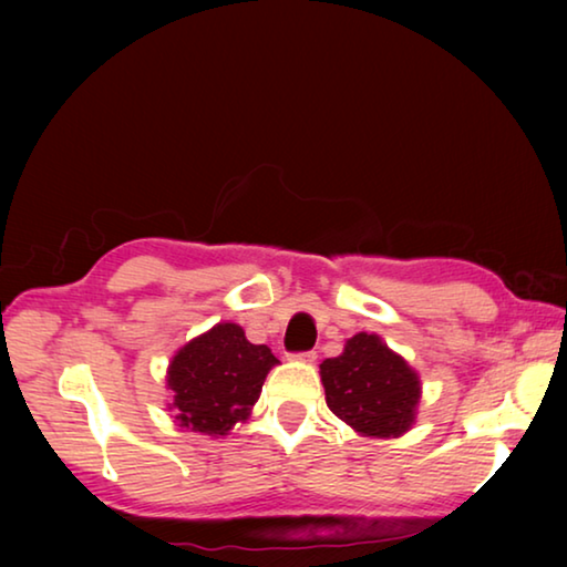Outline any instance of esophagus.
I'll use <instances>...</instances> for the list:
<instances>
[{
  "label": "esophagus",
  "instance_id": "1",
  "mask_svg": "<svg viewBox=\"0 0 567 567\" xmlns=\"http://www.w3.org/2000/svg\"><path fill=\"white\" fill-rule=\"evenodd\" d=\"M295 360H297V362H307V364H312L315 360H318V352H315V350H307V352L295 354Z\"/></svg>",
  "mask_w": 567,
  "mask_h": 567
}]
</instances>
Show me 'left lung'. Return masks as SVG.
<instances>
[{
  "label": "left lung",
  "instance_id": "left-lung-1",
  "mask_svg": "<svg viewBox=\"0 0 567 567\" xmlns=\"http://www.w3.org/2000/svg\"><path fill=\"white\" fill-rule=\"evenodd\" d=\"M328 408L362 437H400L415 425L420 375L380 334L358 332L320 364Z\"/></svg>",
  "mask_w": 567,
  "mask_h": 567
}]
</instances>
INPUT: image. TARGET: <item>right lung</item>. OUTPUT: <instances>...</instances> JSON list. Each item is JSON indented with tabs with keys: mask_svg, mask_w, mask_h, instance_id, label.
I'll use <instances>...</instances> for the list:
<instances>
[{
	"mask_svg": "<svg viewBox=\"0 0 567 567\" xmlns=\"http://www.w3.org/2000/svg\"><path fill=\"white\" fill-rule=\"evenodd\" d=\"M280 360L267 344H252L235 322L192 338L167 364V410L179 427L223 437L252 415L267 372Z\"/></svg>",
	"mask_w": 567,
	"mask_h": 567,
	"instance_id": "1",
	"label": "right lung"
}]
</instances>
